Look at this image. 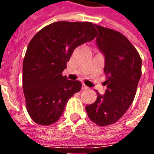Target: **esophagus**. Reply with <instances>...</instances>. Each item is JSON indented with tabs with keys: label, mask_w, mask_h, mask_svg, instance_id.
<instances>
[{
	"label": "esophagus",
	"mask_w": 154,
	"mask_h": 154,
	"mask_svg": "<svg viewBox=\"0 0 154 154\" xmlns=\"http://www.w3.org/2000/svg\"><path fill=\"white\" fill-rule=\"evenodd\" d=\"M82 90H88V87H87V86H86L85 84H82Z\"/></svg>",
	"instance_id": "1"
}]
</instances>
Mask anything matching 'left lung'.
<instances>
[{"label": "left lung", "instance_id": "obj_1", "mask_svg": "<svg viewBox=\"0 0 154 154\" xmlns=\"http://www.w3.org/2000/svg\"><path fill=\"white\" fill-rule=\"evenodd\" d=\"M99 32L97 44L105 55L104 72L107 89L104 95L97 93L94 103L86 106L90 119L100 126L119 120L135 97L141 77L142 60L138 51L121 33L95 25Z\"/></svg>", "mask_w": 154, "mask_h": 154}]
</instances>
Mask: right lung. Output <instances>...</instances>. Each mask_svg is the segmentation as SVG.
I'll list each match as a JSON object with an SVG mask.
<instances>
[{"label":"right lung","mask_w":154,"mask_h":154,"mask_svg":"<svg viewBox=\"0 0 154 154\" xmlns=\"http://www.w3.org/2000/svg\"><path fill=\"white\" fill-rule=\"evenodd\" d=\"M97 34L91 22L58 21L30 40L23 61V91L27 111L36 124L57 122L68 99L80 91V82L67 80L62 72L74 49Z\"/></svg>","instance_id":"right-lung-1"}]
</instances>
